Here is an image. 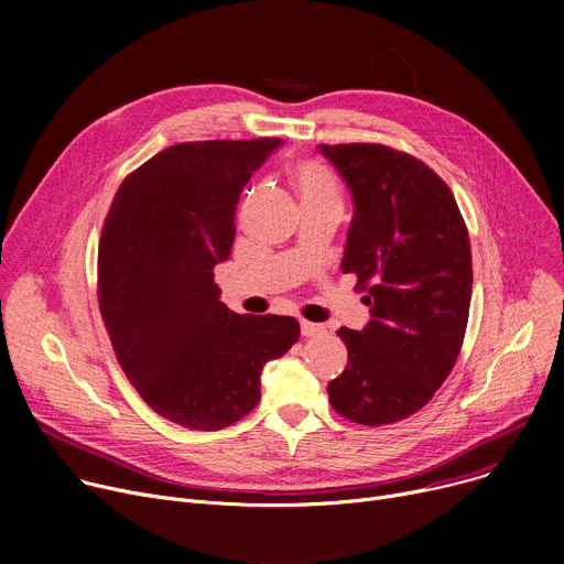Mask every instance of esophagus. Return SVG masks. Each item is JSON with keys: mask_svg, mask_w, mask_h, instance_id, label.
<instances>
[{"mask_svg": "<svg viewBox=\"0 0 564 564\" xmlns=\"http://www.w3.org/2000/svg\"><path fill=\"white\" fill-rule=\"evenodd\" d=\"M300 327H302V336H306V338L317 336V334H322V332H324L322 324H315V322H308V319H302V322H300Z\"/></svg>", "mask_w": 564, "mask_h": 564, "instance_id": "esophagus-1", "label": "esophagus"}]
</instances>
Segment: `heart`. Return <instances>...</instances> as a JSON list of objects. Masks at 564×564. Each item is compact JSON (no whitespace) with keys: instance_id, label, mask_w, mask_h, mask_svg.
Listing matches in <instances>:
<instances>
[{"instance_id":"b5f03b06","label":"heart","mask_w":564,"mask_h":564,"mask_svg":"<svg viewBox=\"0 0 564 564\" xmlns=\"http://www.w3.org/2000/svg\"><path fill=\"white\" fill-rule=\"evenodd\" d=\"M294 185H297V192L302 200H313V198H338V185L336 177L332 175L329 169H324L322 164L315 162H300L292 171Z\"/></svg>"}]
</instances>
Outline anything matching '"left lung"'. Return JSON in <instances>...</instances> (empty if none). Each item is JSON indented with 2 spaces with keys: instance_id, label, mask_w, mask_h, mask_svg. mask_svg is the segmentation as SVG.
Masks as SVG:
<instances>
[{
  "instance_id": "obj_1",
  "label": "left lung",
  "mask_w": 564,
  "mask_h": 564,
  "mask_svg": "<svg viewBox=\"0 0 564 564\" xmlns=\"http://www.w3.org/2000/svg\"><path fill=\"white\" fill-rule=\"evenodd\" d=\"M349 187L343 272L370 306L340 327L347 368L327 391L340 416L389 425L423 409L451 375L470 306V245L448 185L421 160L379 143L319 145Z\"/></svg>"
}]
</instances>
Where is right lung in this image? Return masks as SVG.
I'll return each instance as SVG.
<instances>
[{
    "instance_id": "add662e5",
    "label": "right lung",
    "mask_w": 564,
    "mask_h": 564,
    "mask_svg": "<svg viewBox=\"0 0 564 564\" xmlns=\"http://www.w3.org/2000/svg\"><path fill=\"white\" fill-rule=\"evenodd\" d=\"M283 141H189L118 187L100 237L98 292L116 359L160 416L215 432L260 400L262 366L297 343L300 322L240 315L215 267L235 240L242 187Z\"/></svg>"
}]
</instances>
